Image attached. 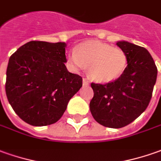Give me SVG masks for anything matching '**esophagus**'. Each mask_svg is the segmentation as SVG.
Segmentation results:
<instances>
[{"label":"esophagus","instance_id":"1","mask_svg":"<svg viewBox=\"0 0 161 161\" xmlns=\"http://www.w3.org/2000/svg\"><path fill=\"white\" fill-rule=\"evenodd\" d=\"M90 85L89 82L86 80L85 78H84V79H83V85H85V86H87V85Z\"/></svg>","mask_w":161,"mask_h":161}]
</instances>
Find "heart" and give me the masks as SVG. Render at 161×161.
<instances>
[{"label":"heart","mask_w":161,"mask_h":161,"mask_svg":"<svg viewBox=\"0 0 161 161\" xmlns=\"http://www.w3.org/2000/svg\"><path fill=\"white\" fill-rule=\"evenodd\" d=\"M68 61L75 70L88 67V76L98 83H111L118 79L127 66V54L120 47H111L98 40L80 44L76 52L68 55Z\"/></svg>","instance_id":"obj_1"}]
</instances>
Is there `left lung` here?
Masks as SVG:
<instances>
[{
    "instance_id": "8db88e82",
    "label": "left lung",
    "mask_w": 161,
    "mask_h": 161,
    "mask_svg": "<svg viewBox=\"0 0 161 161\" xmlns=\"http://www.w3.org/2000/svg\"><path fill=\"white\" fill-rule=\"evenodd\" d=\"M116 45L126 53V69L114 82L92 83L94 95L90 102L95 121L113 129L130 124L146 109L158 73L153 59L145 47L124 40Z\"/></svg>"
}]
</instances>
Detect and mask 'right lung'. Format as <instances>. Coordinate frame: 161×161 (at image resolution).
<instances>
[{"label":"right lung","instance_id":"add662e5","mask_svg":"<svg viewBox=\"0 0 161 161\" xmlns=\"http://www.w3.org/2000/svg\"><path fill=\"white\" fill-rule=\"evenodd\" d=\"M65 42L30 41L12 54L7 68L6 95L19 117L32 126L57 122L83 79L68 71Z\"/></svg>","mask_w":161,"mask_h":161}]
</instances>
